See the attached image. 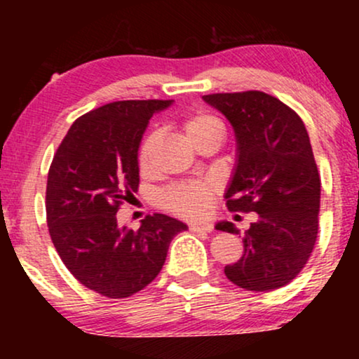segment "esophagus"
<instances>
[{
  "label": "esophagus",
  "instance_id": "esophagus-1",
  "mask_svg": "<svg viewBox=\"0 0 359 359\" xmlns=\"http://www.w3.org/2000/svg\"><path fill=\"white\" fill-rule=\"evenodd\" d=\"M189 229L194 233H211L212 224H209V222H204V224H201V222H192V224L189 226Z\"/></svg>",
  "mask_w": 359,
  "mask_h": 359
}]
</instances>
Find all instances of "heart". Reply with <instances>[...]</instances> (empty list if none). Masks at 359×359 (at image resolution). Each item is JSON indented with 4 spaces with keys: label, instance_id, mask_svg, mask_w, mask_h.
I'll list each match as a JSON object with an SVG mask.
<instances>
[{
    "label": "heart",
    "instance_id": "b5f03b06",
    "mask_svg": "<svg viewBox=\"0 0 359 359\" xmlns=\"http://www.w3.org/2000/svg\"><path fill=\"white\" fill-rule=\"evenodd\" d=\"M180 128H182L185 138L196 148L205 142L221 143L226 137L224 121L209 111H197V113L189 114L182 119ZM156 140L158 137L155 131H150L142 138L138 145L137 162L140 172L143 174L148 172L151 165ZM214 199H216V185L209 180L170 185L158 197L160 204L167 211L180 217H187V219H197V217L205 216L211 209Z\"/></svg>",
    "mask_w": 359,
    "mask_h": 359
}]
</instances>
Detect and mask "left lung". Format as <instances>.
Masks as SVG:
<instances>
[{
    "mask_svg": "<svg viewBox=\"0 0 359 359\" xmlns=\"http://www.w3.org/2000/svg\"><path fill=\"white\" fill-rule=\"evenodd\" d=\"M234 128L238 162L226 191L231 212H257L243 236V257L224 266L234 285L270 292L290 283L306 266L319 229L320 177L302 119L262 90L208 94ZM219 231L236 233L231 222Z\"/></svg>",
    "mask_w": 359,
    "mask_h": 359,
    "instance_id": "1",
    "label": "left lung"
}]
</instances>
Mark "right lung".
<instances>
[{
	"mask_svg": "<svg viewBox=\"0 0 359 359\" xmlns=\"http://www.w3.org/2000/svg\"><path fill=\"white\" fill-rule=\"evenodd\" d=\"M172 101H116L82 114L69 128L48 168L45 209L52 243L84 287L109 299L145 288L162 270L184 222L154 214L133 229L116 212L138 191L137 162L148 119Z\"/></svg>",
	"mask_w": 359,
	"mask_h": 359,
	"instance_id": "right-lung-1",
	"label": "right lung"
}]
</instances>
